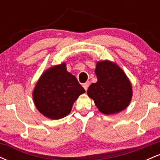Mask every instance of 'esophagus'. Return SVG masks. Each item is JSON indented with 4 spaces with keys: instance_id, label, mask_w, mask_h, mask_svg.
Instances as JSON below:
<instances>
[{
    "instance_id": "obj_1",
    "label": "esophagus",
    "mask_w": 160,
    "mask_h": 160,
    "mask_svg": "<svg viewBox=\"0 0 160 160\" xmlns=\"http://www.w3.org/2000/svg\"><path fill=\"white\" fill-rule=\"evenodd\" d=\"M89 82H85V83L82 84V86H83L84 89H85L86 91L88 89V87H89Z\"/></svg>"
}]
</instances>
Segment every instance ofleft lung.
<instances>
[{"mask_svg":"<svg viewBox=\"0 0 160 160\" xmlns=\"http://www.w3.org/2000/svg\"><path fill=\"white\" fill-rule=\"evenodd\" d=\"M95 73L98 80L89 86L87 95L98 111L111 115L126 109L132 100V86L124 71L115 62L104 60L97 62Z\"/></svg>","mask_w":160,"mask_h":160,"instance_id":"8db88e82","label":"left lung"}]
</instances>
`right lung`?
Instances as JSON below:
<instances>
[{
	"mask_svg": "<svg viewBox=\"0 0 160 160\" xmlns=\"http://www.w3.org/2000/svg\"><path fill=\"white\" fill-rule=\"evenodd\" d=\"M76 77L67 71L65 62L46 70L33 90V100L41 114L51 120L68 115L78 97L85 92Z\"/></svg>",
	"mask_w": 160,
	"mask_h": 160,
	"instance_id": "1",
	"label": "right lung"
}]
</instances>
